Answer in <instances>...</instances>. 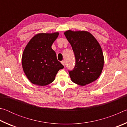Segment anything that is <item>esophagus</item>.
<instances>
[{
  "mask_svg": "<svg viewBox=\"0 0 127 127\" xmlns=\"http://www.w3.org/2000/svg\"><path fill=\"white\" fill-rule=\"evenodd\" d=\"M61 63H62V64H63V65L64 66L65 65V61H62Z\"/></svg>",
  "mask_w": 127,
  "mask_h": 127,
  "instance_id": "34e87169",
  "label": "esophagus"
}]
</instances>
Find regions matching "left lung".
Masks as SVG:
<instances>
[{
  "instance_id": "left-lung-1",
  "label": "left lung",
  "mask_w": 127,
  "mask_h": 127,
  "mask_svg": "<svg viewBox=\"0 0 127 127\" xmlns=\"http://www.w3.org/2000/svg\"><path fill=\"white\" fill-rule=\"evenodd\" d=\"M64 35L71 45L76 59L74 68L68 70L72 81L85 86L96 80L101 73L104 63L97 41L87 31L68 30Z\"/></svg>"
}]
</instances>
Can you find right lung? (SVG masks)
Instances as JSON below:
<instances>
[{
  "label": "right lung",
  "instance_id": "right-lung-1",
  "mask_svg": "<svg viewBox=\"0 0 127 127\" xmlns=\"http://www.w3.org/2000/svg\"><path fill=\"white\" fill-rule=\"evenodd\" d=\"M58 35V32L37 34L26 46L22 54V67L26 76L33 84H50L54 81L58 72L64 68L51 48Z\"/></svg>",
  "mask_w": 127,
  "mask_h": 127
}]
</instances>
